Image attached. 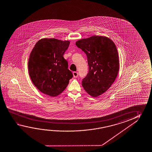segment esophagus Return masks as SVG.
Instances as JSON below:
<instances>
[{"label": "esophagus", "mask_w": 152, "mask_h": 152, "mask_svg": "<svg viewBox=\"0 0 152 152\" xmlns=\"http://www.w3.org/2000/svg\"><path fill=\"white\" fill-rule=\"evenodd\" d=\"M73 75H74V77H75V78H76L78 76V73L77 72H73Z\"/></svg>", "instance_id": "esophagus-1"}]
</instances>
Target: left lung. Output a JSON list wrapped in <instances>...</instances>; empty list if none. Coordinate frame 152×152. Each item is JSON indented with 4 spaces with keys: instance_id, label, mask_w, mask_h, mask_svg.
Segmentation results:
<instances>
[{
    "instance_id": "1",
    "label": "left lung",
    "mask_w": 152,
    "mask_h": 152,
    "mask_svg": "<svg viewBox=\"0 0 152 152\" xmlns=\"http://www.w3.org/2000/svg\"><path fill=\"white\" fill-rule=\"evenodd\" d=\"M76 45L85 53L88 72L82 80L88 94L96 97L106 92L115 82L119 69L118 53L108 37L93 36L77 41Z\"/></svg>"
}]
</instances>
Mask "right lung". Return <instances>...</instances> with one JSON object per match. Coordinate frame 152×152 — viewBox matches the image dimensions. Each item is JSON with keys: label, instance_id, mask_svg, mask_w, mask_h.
<instances>
[{"label": "right lung", "instance_id": "1", "mask_svg": "<svg viewBox=\"0 0 152 152\" xmlns=\"http://www.w3.org/2000/svg\"><path fill=\"white\" fill-rule=\"evenodd\" d=\"M69 41L42 39L35 44L31 53L28 69L35 87L45 94L55 97L61 93L73 77L63 56Z\"/></svg>", "mask_w": 152, "mask_h": 152}]
</instances>
